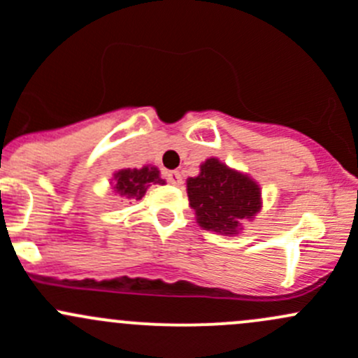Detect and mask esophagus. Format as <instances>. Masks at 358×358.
I'll return each instance as SVG.
<instances>
[{"instance_id":"34e87169","label":"esophagus","mask_w":358,"mask_h":358,"mask_svg":"<svg viewBox=\"0 0 358 358\" xmlns=\"http://www.w3.org/2000/svg\"><path fill=\"white\" fill-rule=\"evenodd\" d=\"M166 180L173 183V185H180L182 183V175H180V171H166Z\"/></svg>"}]
</instances>
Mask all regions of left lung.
<instances>
[{
	"instance_id": "left-lung-1",
	"label": "left lung",
	"mask_w": 358,
	"mask_h": 358,
	"mask_svg": "<svg viewBox=\"0 0 358 358\" xmlns=\"http://www.w3.org/2000/svg\"><path fill=\"white\" fill-rule=\"evenodd\" d=\"M187 196L204 230L234 237L262 211V189L255 178L230 168L218 157L206 159L199 175L187 178Z\"/></svg>"
}]
</instances>
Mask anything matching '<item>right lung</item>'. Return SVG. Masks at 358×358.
<instances>
[{"mask_svg": "<svg viewBox=\"0 0 358 358\" xmlns=\"http://www.w3.org/2000/svg\"><path fill=\"white\" fill-rule=\"evenodd\" d=\"M164 185L161 171L152 164L143 168H124L112 175L110 185L115 196L122 199H142L150 185Z\"/></svg>", "mask_w": 358, "mask_h": 358, "instance_id": "add662e5", "label": "right lung"}]
</instances>
